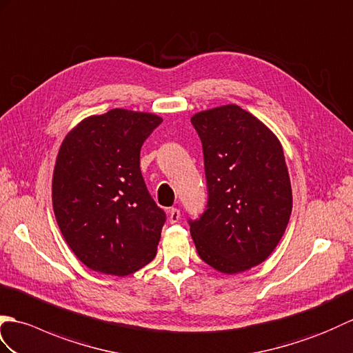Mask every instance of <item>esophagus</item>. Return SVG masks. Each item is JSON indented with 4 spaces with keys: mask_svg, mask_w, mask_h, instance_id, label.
<instances>
[{
    "mask_svg": "<svg viewBox=\"0 0 353 353\" xmlns=\"http://www.w3.org/2000/svg\"><path fill=\"white\" fill-rule=\"evenodd\" d=\"M179 217H181V213H179L178 208H170L169 210V222L170 223H176L179 221Z\"/></svg>",
    "mask_w": 353,
    "mask_h": 353,
    "instance_id": "obj_1",
    "label": "esophagus"
}]
</instances>
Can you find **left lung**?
<instances>
[{
	"label": "left lung",
	"mask_w": 353,
	"mask_h": 353,
	"mask_svg": "<svg viewBox=\"0 0 353 353\" xmlns=\"http://www.w3.org/2000/svg\"><path fill=\"white\" fill-rule=\"evenodd\" d=\"M203 150L207 210L190 221L199 256L234 275L269 258L293 208L283 145L272 130L236 104L192 116Z\"/></svg>",
	"instance_id": "obj_1"
}]
</instances>
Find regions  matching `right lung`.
Wrapping results in <instances>:
<instances>
[{"label":"right lung","mask_w":353,"mask_h":353,"mask_svg":"<svg viewBox=\"0 0 353 353\" xmlns=\"http://www.w3.org/2000/svg\"><path fill=\"white\" fill-rule=\"evenodd\" d=\"M161 122L113 108L85 117L61 142L54 214L68 246L92 270L127 276L154 260L166 214L148 193L140 148Z\"/></svg>","instance_id":"right-lung-1"}]
</instances>
